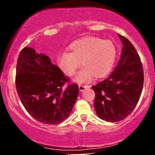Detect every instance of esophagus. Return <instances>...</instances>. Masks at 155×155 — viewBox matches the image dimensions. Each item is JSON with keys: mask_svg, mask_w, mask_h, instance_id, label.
<instances>
[{"mask_svg": "<svg viewBox=\"0 0 155 155\" xmlns=\"http://www.w3.org/2000/svg\"><path fill=\"white\" fill-rule=\"evenodd\" d=\"M89 87H90V86H87V85H79V89L80 92H82L84 89Z\"/></svg>", "mask_w": 155, "mask_h": 155, "instance_id": "34e87169", "label": "esophagus"}]
</instances>
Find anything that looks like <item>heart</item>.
<instances>
[{
    "mask_svg": "<svg viewBox=\"0 0 155 155\" xmlns=\"http://www.w3.org/2000/svg\"><path fill=\"white\" fill-rule=\"evenodd\" d=\"M69 53L62 52L57 56L59 69L66 76H72L80 66L83 68L73 77L79 84L87 83L95 78L106 76L111 71L117 56V49L110 40L87 37L75 41L68 47Z\"/></svg>",
    "mask_w": 155,
    "mask_h": 155,
    "instance_id": "obj_1",
    "label": "heart"
}]
</instances>
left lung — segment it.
<instances>
[{"mask_svg": "<svg viewBox=\"0 0 155 155\" xmlns=\"http://www.w3.org/2000/svg\"><path fill=\"white\" fill-rule=\"evenodd\" d=\"M123 47L116 68L108 77L92 88L97 117L107 122L124 120L138 104L143 84V71L136 49L119 34Z\"/></svg>", "mask_w": 155, "mask_h": 155, "instance_id": "left-lung-1", "label": "left lung"}]
</instances>
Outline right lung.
I'll return each instance as SVG.
<instances>
[{"label": "right lung", "mask_w": 155, "mask_h": 155, "mask_svg": "<svg viewBox=\"0 0 155 155\" xmlns=\"http://www.w3.org/2000/svg\"><path fill=\"white\" fill-rule=\"evenodd\" d=\"M16 87L21 102L35 120L44 124H59L68 118L75 104L79 87L66 76L50 58L34 49L25 47L17 64Z\"/></svg>", "instance_id": "right-lung-1"}]
</instances>
